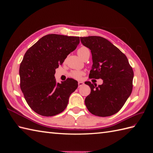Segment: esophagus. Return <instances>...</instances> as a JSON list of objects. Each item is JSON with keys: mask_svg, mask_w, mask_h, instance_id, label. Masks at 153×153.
Here are the masks:
<instances>
[{"mask_svg": "<svg viewBox=\"0 0 153 153\" xmlns=\"http://www.w3.org/2000/svg\"><path fill=\"white\" fill-rule=\"evenodd\" d=\"M78 87H81L82 85H84V83L82 82H78Z\"/></svg>", "mask_w": 153, "mask_h": 153, "instance_id": "34e87169", "label": "esophagus"}]
</instances>
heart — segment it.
<instances>
[{
    "instance_id": "heart-1",
    "label": "heart",
    "mask_w": 153,
    "mask_h": 153,
    "mask_svg": "<svg viewBox=\"0 0 153 153\" xmlns=\"http://www.w3.org/2000/svg\"><path fill=\"white\" fill-rule=\"evenodd\" d=\"M77 53L81 59H84L87 55L90 53V52L89 50L87 47H82L77 50ZM83 75H84V72L82 71H73L70 73V74H69V76H70V77L74 78V79L79 80L80 79Z\"/></svg>"
}]
</instances>
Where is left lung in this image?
<instances>
[{
    "label": "left lung",
    "instance_id": "8db88e82",
    "mask_svg": "<svg viewBox=\"0 0 153 153\" xmlns=\"http://www.w3.org/2000/svg\"><path fill=\"white\" fill-rule=\"evenodd\" d=\"M80 41L92 53L90 78L103 80L98 86L86 82L91 88V93L85 100L87 108L97 116H110L121 109L131 93L133 69L126 55L105 38L80 37Z\"/></svg>",
    "mask_w": 153,
    "mask_h": 153
}]
</instances>
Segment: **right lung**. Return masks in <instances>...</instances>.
Instances as JSON below:
<instances>
[{
    "label": "right lung",
    "instance_id": "right-lung-1",
    "mask_svg": "<svg viewBox=\"0 0 153 153\" xmlns=\"http://www.w3.org/2000/svg\"><path fill=\"white\" fill-rule=\"evenodd\" d=\"M80 43L79 37L48 34L27 50L20 64V88L27 104L37 114L53 116L65 110L78 82H56L55 69Z\"/></svg>",
    "mask_w": 153,
    "mask_h": 153
}]
</instances>
